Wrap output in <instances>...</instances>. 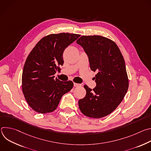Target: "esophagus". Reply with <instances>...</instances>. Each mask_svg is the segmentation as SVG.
<instances>
[{"instance_id": "obj_1", "label": "esophagus", "mask_w": 151, "mask_h": 151, "mask_svg": "<svg viewBox=\"0 0 151 151\" xmlns=\"http://www.w3.org/2000/svg\"><path fill=\"white\" fill-rule=\"evenodd\" d=\"M73 85H74V87H81V84L77 83H75V82H74Z\"/></svg>"}]
</instances>
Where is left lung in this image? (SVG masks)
Returning <instances> with one entry per match:
<instances>
[{
  "label": "left lung",
  "mask_w": 151,
  "mask_h": 151,
  "mask_svg": "<svg viewBox=\"0 0 151 151\" xmlns=\"http://www.w3.org/2000/svg\"><path fill=\"white\" fill-rule=\"evenodd\" d=\"M76 43L87 54L91 70L97 72L96 87L83 86L87 93L78 101L79 109L88 117L103 118L116 108L128 90L124 57L115 42L101 36H82Z\"/></svg>",
  "instance_id": "1"
}]
</instances>
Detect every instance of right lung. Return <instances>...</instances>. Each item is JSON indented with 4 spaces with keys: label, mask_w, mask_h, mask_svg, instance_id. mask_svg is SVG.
Returning <instances> with one entry per match:
<instances>
[{
    "label": "right lung",
    "mask_w": 151,
    "mask_h": 151,
    "mask_svg": "<svg viewBox=\"0 0 151 151\" xmlns=\"http://www.w3.org/2000/svg\"><path fill=\"white\" fill-rule=\"evenodd\" d=\"M81 35L51 34L42 38L29 54L22 74V91L31 108L40 114L55 111L62 96L73 87L71 81L54 78L63 66V52Z\"/></svg>",
    "instance_id": "obj_1"
}]
</instances>
